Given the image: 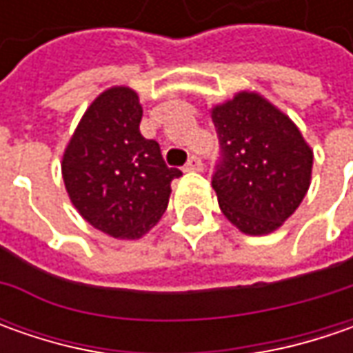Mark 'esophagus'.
I'll return each instance as SVG.
<instances>
[{
	"label": "esophagus",
	"instance_id": "esophagus-1",
	"mask_svg": "<svg viewBox=\"0 0 353 353\" xmlns=\"http://www.w3.org/2000/svg\"><path fill=\"white\" fill-rule=\"evenodd\" d=\"M184 170H202V161L198 157H190L184 165Z\"/></svg>",
	"mask_w": 353,
	"mask_h": 353
}]
</instances>
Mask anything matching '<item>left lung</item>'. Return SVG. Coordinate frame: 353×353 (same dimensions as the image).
I'll return each mask as SVG.
<instances>
[{"label":"left lung","mask_w":353,"mask_h":353,"mask_svg":"<svg viewBox=\"0 0 353 353\" xmlns=\"http://www.w3.org/2000/svg\"><path fill=\"white\" fill-rule=\"evenodd\" d=\"M222 147L212 179L220 210L245 236H267L291 218L312 181V147L283 110L255 90L214 103Z\"/></svg>","instance_id":"left-lung-1"}]
</instances>
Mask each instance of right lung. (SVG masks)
I'll return each instance as SVG.
<instances>
[{
	"instance_id": "right-lung-1",
	"label": "right lung",
	"mask_w": 353,
	"mask_h": 353,
	"mask_svg": "<svg viewBox=\"0 0 353 353\" xmlns=\"http://www.w3.org/2000/svg\"><path fill=\"white\" fill-rule=\"evenodd\" d=\"M143 108L129 86L94 98L64 147L62 181L78 214L116 239H139L169 206L170 181L181 176L159 143L139 133Z\"/></svg>"
}]
</instances>
